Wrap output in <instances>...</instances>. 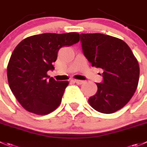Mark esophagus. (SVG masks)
<instances>
[{
	"label": "esophagus",
	"mask_w": 147,
	"mask_h": 147,
	"mask_svg": "<svg viewBox=\"0 0 147 147\" xmlns=\"http://www.w3.org/2000/svg\"><path fill=\"white\" fill-rule=\"evenodd\" d=\"M72 81H73L74 82H75V83L78 84V85H82V84L84 83V81L79 80H72Z\"/></svg>",
	"instance_id": "esophagus-1"
}]
</instances>
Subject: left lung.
Instances as JSON below:
<instances>
[{
  "mask_svg": "<svg viewBox=\"0 0 147 147\" xmlns=\"http://www.w3.org/2000/svg\"><path fill=\"white\" fill-rule=\"evenodd\" d=\"M82 52L92 67L102 69V81L88 99L97 111L113 113L123 108L134 94L139 66L129 47L123 40L99 34H81Z\"/></svg>",
  "mask_w": 147,
  "mask_h": 147,
  "instance_id": "1",
  "label": "left lung"
}]
</instances>
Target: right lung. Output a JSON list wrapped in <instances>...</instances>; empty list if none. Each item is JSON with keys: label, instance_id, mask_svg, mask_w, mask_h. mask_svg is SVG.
Masks as SVG:
<instances>
[{"label": "right lung", "instance_id": "1", "mask_svg": "<svg viewBox=\"0 0 147 147\" xmlns=\"http://www.w3.org/2000/svg\"><path fill=\"white\" fill-rule=\"evenodd\" d=\"M79 34H46L24 39L13 52L7 67L9 87L28 111L46 115L59 105L67 81H56L47 75L54 70L59 49L79 42Z\"/></svg>", "mask_w": 147, "mask_h": 147}]
</instances>
